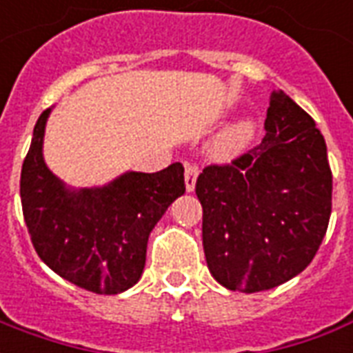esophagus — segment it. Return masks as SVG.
<instances>
[{"mask_svg":"<svg viewBox=\"0 0 353 353\" xmlns=\"http://www.w3.org/2000/svg\"><path fill=\"white\" fill-rule=\"evenodd\" d=\"M199 167L186 163V171H184V182H186V192L192 193L195 190V182H197Z\"/></svg>","mask_w":353,"mask_h":353,"instance_id":"esophagus-1","label":"esophagus"}]
</instances>
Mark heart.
<instances>
[{
	"label": "heart",
	"instance_id": "1",
	"mask_svg": "<svg viewBox=\"0 0 353 353\" xmlns=\"http://www.w3.org/2000/svg\"><path fill=\"white\" fill-rule=\"evenodd\" d=\"M256 136V123L249 117L238 119L223 128L212 141V156L217 160L230 161L243 154Z\"/></svg>",
	"mask_w": 353,
	"mask_h": 353
}]
</instances>
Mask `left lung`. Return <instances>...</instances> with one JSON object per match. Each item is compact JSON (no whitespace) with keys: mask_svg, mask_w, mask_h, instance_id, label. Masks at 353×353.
<instances>
[{"mask_svg":"<svg viewBox=\"0 0 353 353\" xmlns=\"http://www.w3.org/2000/svg\"><path fill=\"white\" fill-rule=\"evenodd\" d=\"M264 130L261 145L230 165L206 167L195 186L212 277L245 294L301 274L331 216L327 147L311 115L279 89Z\"/></svg>","mask_w":353,"mask_h":353,"instance_id":"1","label":"left lung"}]
</instances>
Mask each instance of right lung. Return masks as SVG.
Masks as SVG:
<instances>
[{"label":"right lung","mask_w":353,"mask_h":353,"mask_svg":"<svg viewBox=\"0 0 353 353\" xmlns=\"http://www.w3.org/2000/svg\"><path fill=\"white\" fill-rule=\"evenodd\" d=\"M42 111L22 165L20 197L37 255L63 279L94 294H121L141 279L148 234L174 199L184 195V167L126 171L92 188H72L44 161Z\"/></svg>","instance_id":"1"}]
</instances>
